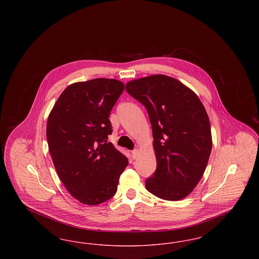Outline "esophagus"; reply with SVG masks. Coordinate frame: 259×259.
<instances>
[{
    "label": "esophagus",
    "instance_id": "34e87169",
    "mask_svg": "<svg viewBox=\"0 0 259 259\" xmlns=\"http://www.w3.org/2000/svg\"><path fill=\"white\" fill-rule=\"evenodd\" d=\"M138 153H139L138 149H134V150H132L131 154H132V158H133V159H136V158H137V156H138Z\"/></svg>",
    "mask_w": 259,
    "mask_h": 259
}]
</instances>
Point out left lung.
<instances>
[{
  "label": "left lung",
  "instance_id": "8db88e82",
  "mask_svg": "<svg viewBox=\"0 0 259 259\" xmlns=\"http://www.w3.org/2000/svg\"><path fill=\"white\" fill-rule=\"evenodd\" d=\"M148 111L156 171L146 180L153 195L179 201L189 195L206 170L211 151L209 116L197 95L178 79L153 74L126 83Z\"/></svg>",
  "mask_w": 259,
  "mask_h": 259
}]
</instances>
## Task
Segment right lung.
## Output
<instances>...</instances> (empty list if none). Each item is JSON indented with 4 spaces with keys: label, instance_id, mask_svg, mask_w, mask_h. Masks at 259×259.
<instances>
[{
    "label": "right lung",
    "instance_id": "right-lung-1",
    "mask_svg": "<svg viewBox=\"0 0 259 259\" xmlns=\"http://www.w3.org/2000/svg\"><path fill=\"white\" fill-rule=\"evenodd\" d=\"M124 84L94 78L67 87L50 111L47 139L56 172L70 194L95 206L111 199L128 159L108 142L109 116Z\"/></svg>",
    "mask_w": 259,
    "mask_h": 259
}]
</instances>
